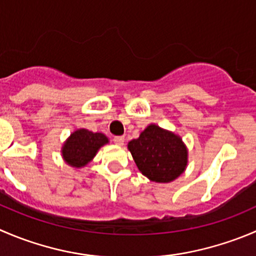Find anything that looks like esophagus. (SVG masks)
I'll return each instance as SVG.
<instances>
[{"mask_svg": "<svg viewBox=\"0 0 256 256\" xmlns=\"http://www.w3.org/2000/svg\"><path fill=\"white\" fill-rule=\"evenodd\" d=\"M124 141H125V138H124V136H115V138H114V142L118 146L124 145Z\"/></svg>", "mask_w": 256, "mask_h": 256, "instance_id": "esophagus-1", "label": "esophagus"}]
</instances>
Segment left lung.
<instances>
[{
    "instance_id": "1",
    "label": "left lung",
    "mask_w": 256,
    "mask_h": 256,
    "mask_svg": "<svg viewBox=\"0 0 256 256\" xmlns=\"http://www.w3.org/2000/svg\"><path fill=\"white\" fill-rule=\"evenodd\" d=\"M128 148L142 175L155 182L174 181L188 165V148L180 136L155 124L131 140Z\"/></svg>"
}]
</instances>
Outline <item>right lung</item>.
<instances>
[{"label":"right lung","mask_w":256,"mask_h":256,"mask_svg":"<svg viewBox=\"0 0 256 256\" xmlns=\"http://www.w3.org/2000/svg\"><path fill=\"white\" fill-rule=\"evenodd\" d=\"M108 142V138L101 132H92L86 128L76 130L62 146V158L74 168L88 165L101 146Z\"/></svg>","instance_id":"1"}]
</instances>
